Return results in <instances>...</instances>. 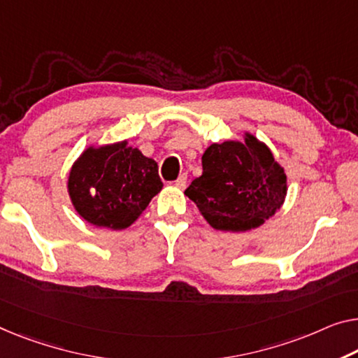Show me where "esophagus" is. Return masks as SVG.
Here are the masks:
<instances>
[{
  "mask_svg": "<svg viewBox=\"0 0 358 358\" xmlns=\"http://www.w3.org/2000/svg\"><path fill=\"white\" fill-rule=\"evenodd\" d=\"M186 181H188V175H186V173H181L180 177L177 178V181H175V186H177V188H181V189H183L185 186H186Z\"/></svg>",
  "mask_w": 358,
  "mask_h": 358,
  "instance_id": "obj_1",
  "label": "esophagus"
}]
</instances>
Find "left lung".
<instances>
[{"mask_svg":"<svg viewBox=\"0 0 358 358\" xmlns=\"http://www.w3.org/2000/svg\"><path fill=\"white\" fill-rule=\"evenodd\" d=\"M285 169L250 133L243 141L213 143L202 156V175L185 194L215 230L248 231L262 225L285 202Z\"/></svg>","mask_w":358,"mask_h":358,"instance_id":"8db88e82","label":"left lung"}]
</instances>
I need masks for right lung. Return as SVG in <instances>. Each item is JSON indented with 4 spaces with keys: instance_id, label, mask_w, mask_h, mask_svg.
I'll use <instances>...</instances> for the list:
<instances>
[{
    "instance_id": "right-lung-1",
    "label": "right lung",
    "mask_w": 358,
    "mask_h": 358,
    "mask_svg": "<svg viewBox=\"0 0 358 358\" xmlns=\"http://www.w3.org/2000/svg\"><path fill=\"white\" fill-rule=\"evenodd\" d=\"M162 186L157 162L127 141L85 149L67 181L78 215L110 230L130 227Z\"/></svg>"
}]
</instances>
